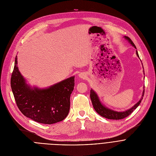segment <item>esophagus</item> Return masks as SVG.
<instances>
[{"label":"esophagus","mask_w":156,"mask_h":156,"mask_svg":"<svg viewBox=\"0 0 156 156\" xmlns=\"http://www.w3.org/2000/svg\"><path fill=\"white\" fill-rule=\"evenodd\" d=\"M79 76H80V77H81V78H84V76H85L84 75V74H83V73L80 74Z\"/></svg>","instance_id":"34e87169"}]
</instances>
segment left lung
Returning <instances> with one entry per match:
<instances>
[{"label": "left lung", "mask_w": 156, "mask_h": 156, "mask_svg": "<svg viewBox=\"0 0 156 156\" xmlns=\"http://www.w3.org/2000/svg\"><path fill=\"white\" fill-rule=\"evenodd\" d=\"M125 37L131 43V45L133 47H135V48L136 49L135 44L133 42V41L131 40V39L129 37H128V36H125ZM136 54H137L138 57H139L137 51H136ZM144 94V90L143 91L142 98L140 100V101L138 103H136L132 108L125 111V112H115V111L108 109L107 107L102 105L99 99L98 95L96 94V93L93 90H91V91H90V98H91L92 104H93L94 110L96 111V112L98 114H99L101 116H102L104 118L108 119L120 120V119H123L128 117L129 115H130L133 112V111H134L135 109H136L138 107V105H140V104L141 103V102L143 98Z\"/></svg>", "instance_id": "8db88e82"}]
</instances>
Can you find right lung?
Here are the masks:
<instances>
[{"label": "right lung", "mask_w": 156, "mask_h": 156, "mask_svg": "<svg viewBox=\"0 0 156 156\" xmlns=\"http://www.w3.org/2000/svg\"><path fill=\"white\" fill-rule=\"evenodd\" d=\"M10 84L16 104L27 117L38 123L52 124L64 120L68 115L75 76L45 90L36 87L33 90L19 72L16 56Z\"/></svg>", "instance_id": "right-lung-1"}]
</instances>
